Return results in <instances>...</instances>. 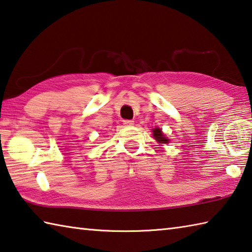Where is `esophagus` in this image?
Instances as JSON below:
<instances>
[{
    "instance_id": "obj_1",
    "label": "esophagus",
    "mask_w": 252,
    "mask_h": 252,
    "mask_svg": "<svg viewBox=\"0 0 252 252\" xmlns=\"http://www.w3.org/2000/svg\"><path fill=\"white\" fill-rule=\"evenodd\" d=\"M123 125H125L126 126H131L134 125V121H133V120H125V121H123Z\"/></svg>"
}]
</instances>
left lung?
I'll return each instance as SVG.
<instances>
[{
    "instance_id": "8db88e82",
    "label": "left lung",
    "mask_w": 252,
    "mask_h": 252,
    "mask_svg": "<svg viewBox=\"0 0 252 252\" xmlns=\"http://www.w3.org/2000/svg\"><path fill=\"white\" fill-rule=\"evenodd\" d=\"M153 135H154L155 140L162 143V144H166V143H168V140L166 139V137L164 136V134H162V133H161L160 129H158V127H156V129L153 130Z\"/></svg>"
}]
</instances>
